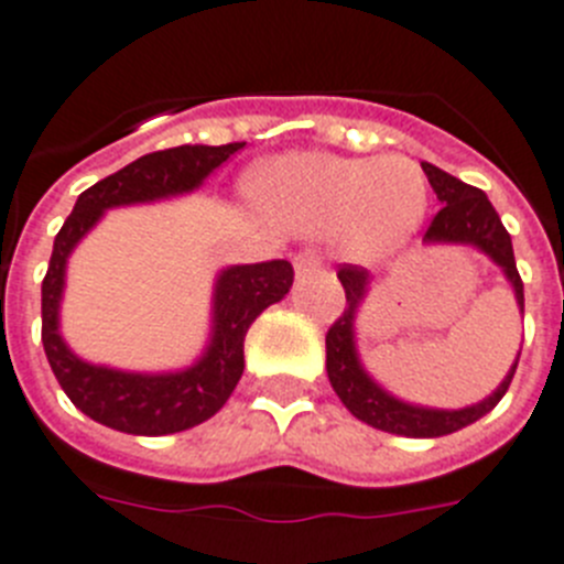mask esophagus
Segmentation results:
<instances>
[{"label":"esophagus","mask_w":564,"mask_h":564,"mask_svg":"<svg viewBox=\"0 0 564 564\" xmlns=\"http://www.w3.org/2000/svg\"><path fill=\"white\" fill-rule=\"evenodd\" d=\"M293 268H296V276H305V273H316L322 268V257L316 250H300L293 257Z\"/></svg>","instance_id":"esophagus-1"}]
</instances>
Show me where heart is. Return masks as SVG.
<instances>
[{
    "mask_svg": "<svg viewBox=\"0 0 564 564\" xmlns=\"http://www.w3.org/2000/svg\"><path fill=\"white\" fill-rule=\"evenodd\" d=\"M248 194L259 210L296 234H341L359 259L397 250L427 208L425 180L408 159L288 153L250 171Z\"/></svg>",
    "mask_w": 564,
    "mask_h": 564,
    "instance_id": "1",
    "label": "heart"
}]
</instances>
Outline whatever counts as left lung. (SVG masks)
Wrapping results in <instances>:
<instances>
[{"label": "left lung", "mask_w": 564, "mask_h": 564, "mask_svg": "<svg viewBox=\"0 0 564 564\" xmlns=\"http://www.w3.org/2000/svg\"><path fill=\"white\" fill-rule=\"evenodd\" d=\"M427 182H431L433 194L442 202L440 214L433 216L431 225L425 230L427 245H474L482 253H488L494 262L499 264L513 285L517 293L519 311H524V291L522 279L517 271V259H513L511 234L505 230L502 219L488 202V196L474 185H465L462 180L451 176V173L440 171L436 165L422 162ZM341 288H345V311L339 319L330 325L328 336H325V348H328V379L334 384L336 397L341 399V405L354 413L356 420L368 422L370 427L379 431L397 433V436H413V440H433V436H445L459 427L470 425V422L482 420L485 413L497 408L505 391L511 388V379L517 373V362L511 365L508 377L502 379L497 391L488 399L476 402L470 408H459V411H436V408H420L411 402L391 397V393L379 388L373 379L368 377V370L359 362L354 339V322L356 311L362 305L365 293L370 288V273L359 264H341L339 271Z\"/></svg>", "instance_id": "obj_1"}]
</instances>
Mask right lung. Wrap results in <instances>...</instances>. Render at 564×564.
Listing matches in <instances>:
<instances>
[{"mask_svg":"<svg viewBox=\"0 0 564 564\" xmlns=\"http://www.w3.org/2000/svg\"><path fill=\"white\" fill-rule=\"evenodd\" d=\"M245 142L180 144L144 153L122 171L110 173L79 194L74 210L53 239L42 279V345L62 391L99 425L133 436H165L210 420L228 402L245 370V334L264 307L291 291L293 268L285 259L234 264L216 276L214 328L199 362L173 373H131L90 365L67 348L59 334V302L70 250L108 208L156 202L196 191Z\"/></svg>","mask_w":564,"mask_h":564,"instance_id":"add662e5","label":"right lung"}]
</instances>
